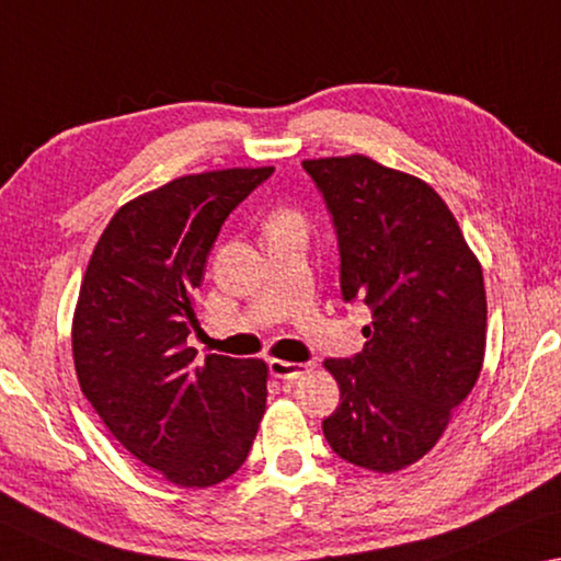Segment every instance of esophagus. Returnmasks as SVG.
I'll return each instance as SVG.
<instances>
[{"mask_svg": "<svg viewBox=\"0 0 561 561\" xmlns=\"http://www.w3.org/2000/svg\"><path fill=\"white\" fill-rule=\"evenodd\" d=\"M268 368L275 378H283V381H296L304 374L310 370V364H293V360H280V358H271Z\"/></svg>", "mask_w": 561, "mask_h": 561, "instance_id": "34e87169", "label": "esophagus"}]
</instances>
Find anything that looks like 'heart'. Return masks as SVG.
Returning <instances> with one entry per match:
<instances>
[{
  "mask_svg": "<svg viewBox=\"0 0 561 561\" xmlns=\"http://www.w3.org/2000/svg\"><path fill=\"white\" fill-rule=\"evenodd\" d=\"M286 220H296L293 215H280V218H275V222H286Z\"/></svg>",
  "mask_w": 561,
  "mask_h": 561,
  "instance_id": "obj_1",
  "label": "heart"
}]
</instances>
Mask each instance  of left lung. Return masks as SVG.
Wrapping results in <instances>:
<instances>
[{"instance_id":"8db88e82","label":"left lung","mask_w":561,"mask_h":561,"mask_svg":"<svg viewBox=\"0 0 561 561\" xmlns=\"http://www.w3.org/2000/svg\"><path fill=\"white\" fill-rule=\"evenodd\" d=\"M331 213L341 296L364 304V351L325 358L341 403L323 419L356 467L399 471L434 449L477 383L486 348L484 275L424 180L364 154L304 160Z\"/></svg>"}]
</instances>
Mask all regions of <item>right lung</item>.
<instances>
[{
  "mask_svg": "<svg viewBox=\"0 0 561 561\" xmlns=\"http://www.w3.org/2000/svg\"><path fill=\"white\" fill-rule=\"evenodd\" d=\"M273 175L232 168L185 175L112 215L72 321L80 389L110 434L178 486L236 473L265 413L263 360L210 353L197 364L195 290L228 215Z\"/></svg>",
  "mask_w": 561,
  "mask_h": 561,
  "instance_id": "obj_1",
  "label": "right lung"
}]
</instances>
